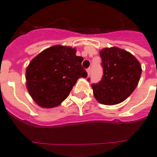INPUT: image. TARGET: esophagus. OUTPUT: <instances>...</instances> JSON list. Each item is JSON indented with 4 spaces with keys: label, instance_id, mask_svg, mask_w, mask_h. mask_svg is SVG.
Listing matches in <instances>:
<instances>
[{
    "label": "esophagus",
    "instance_id": "1",
    "mask_svg": "<svg viewBox=\"0 0 157 157\" xmlns=\"http://www.w3.org/2000/svg\"><path fill=\"white\" fill-rule=\"evenodd\" d=\"M86 71H87V74H88V76H90V68L87 69V70H86Z\"/></svg>",
    "mask_w": 157,
    "mask_h": 157
}]
</instances>
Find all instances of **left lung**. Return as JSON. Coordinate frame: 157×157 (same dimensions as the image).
<instances>
[{
	"label": "left lung",
	"mask_w": 157,
	"mask_h": 157,
	"mask_svg": "<svg viewBox=\"0 0 157 157\" xmlns=\"http://www.w3.org/2000/svg\"><path fill=\"white\" fill-rule=\"evenodd\" d=\"M103 67L102 81L92 85L93 94L98 103L115 105L122 103L139 84L142 67L132 54L121 48H103L99 51Z\"/></svg>",
	"instance_id": "1"
}]
</instances>
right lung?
<instances>
[{
  "instance_id": "add662e5",
  "label": "right lung",
  "mask_w": 157,
  "mask_h": 157,
  "mask_svg": "<svg viewBox=\"0 0 157 157\" xmlns=\"http://www.w3.org/2000/svg\"><path fill=\"white\" fill-rule=\"evenodd\" d=\"M76 53V48L57 45L32 59L26 69V86L38 106L58 107L67 98L77 80L87 76L81 67L83 58Z\"/></svg>"
}]
</instances>
